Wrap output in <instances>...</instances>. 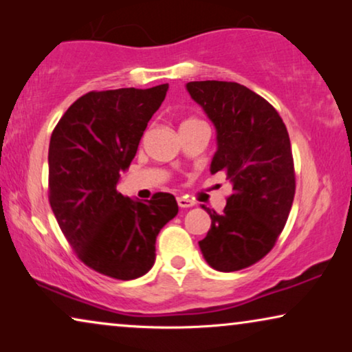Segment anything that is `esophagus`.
<instances>
[{
    "instance_id": "obj_1",
    "label": "esophagus",
    "mask_w": 352,
    "mask_h": 352,
    "mask_svg": "<svg viewBox=\"0 0 352 352\" xmlns=\"http://www.w3.org/2000/svg\"><path fill=\"white\" fill-rule=\"evenodd\" d=\"M177 205L181 206V208H190V206H194L195 204L189 199H186V197H177Z\"/></svg>"
}]
</instances>
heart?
Segmentation results:
<instances>
[{"label": "heart", "mask_w": 352, "mask_h": 352, "mask_svg": "<svg viewBox=\"0 0 352 352\" xmlns=\"http://www.w3.org/2000/svg\"><path fill=\"white\" fill-rule=\"evenodd\" d=\"M192 123H200V122H199V120H186V122L182 123L181 126H186V124H192Z\"/></svg>", "instance_id": "b5f03b06"}]
</instances>
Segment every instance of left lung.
Wrapping results in <instances>:
<instances>
[{
	"label": "left lung",
	"mask_w": 352,
	"mask_h": 352,
	"mask_svg": "<svg viewBox=\"0 0 352 352\" xmlns=\"http://www.w3.org/2000/svg\"><path fill=\"white\" fill-rule=\"evenodd\" d=\"M187 93L214 124L210 171H223L232 195L223 213L210 208L211 229L199 247L219 272L248 267L271 252L295 197V168L285 123L247 86L232 81H190Z\"/></svg>",
	"instance_id": "obj_1"
}]
</instances>
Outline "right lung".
Masks as SVG:
<instances>
[{"label": "right lung", "mask_w": 352, "mask_h": 352, "mask_svg": "<svg viewBox=\"0 0 352 352\" xmlns=\"http://www.w3.org/2000/svg\"><path fill=\"white\" fill-rule=\"evenodd\" d=\"M166 91L168 85L91 91L67 109L51 136L52 213L81 261L120 280L151 271L157 235L177 214L166 192L147 201L117 192Z\"/></svg>", "instance_id": "obj_1"}]
</instances>
